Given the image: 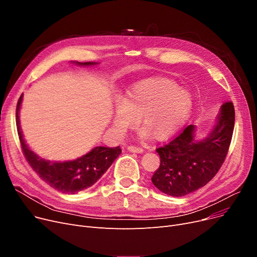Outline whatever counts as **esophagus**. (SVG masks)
Wrapping results in <instances>:
<instances>
[{"mask_svg": "<svg viewBox=\"0 0 257 257\" xmlns=\"http://www.w3.org/2000/svg\"><path fill=\"white\" fill-rule=\"evenodd\" d=\"M127 151L131 153H137V154H141L144 152L142 148H139V146H135V145L127 146Z\"/></svg>", "mask_w": 257, "mask_h": 257, "instance_id": "34e87169", "label": "esophagus"}]
</instances>
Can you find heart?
I'll return each instance as SVG.
<instances>
[{"instance_id": "1", "label": "heart", "mask_w": 257, "mask_h": 257, "mask_svg": "<svg viewBox=\"0 0 257 257\" xmlns=\"http://www.w3.org/2000/svg\"><path fill=\"white\" fill-rule=\"evenodd\" d=\"M193 106L191 95L168 79L155 78L131 87L118 103L113 116V127L118 136L136 124L137 117L144 125L139 136L154 135L165 139L175 134L189 118Z\"/></svg>"}]
</instances>
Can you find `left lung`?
Masks as SVG:
<instances>
[{
  "label": "left lung",
  "instance_id": "obj_1",
  "mask_svg": "<svg viewBox=\"0 0 257 257\" xmlns=\"http://www.w3.org/2000/svg\"><path fill=\"white\" fill-rule=\"evenodd\" d=\"M233 103L225 102L208 136L194 140V125H188L169 143L158 148L160 166L153 184L172 197L184 195L205 186L223 165L234 128Z\"/></svg>",
  "mask_w": 257,
  "mask_h": 257
}]
</instances>
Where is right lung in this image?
<instances>
[{"label":"right lung","instance_id":"obj_1","mask_svg":"<svg viewBox=\"0 0 257 257\" xmlns=\"http://www.w3.org/2000/svg\"><path fill=\"white\" fill-rule=\"evenodd\" d=\"M80 66H93L96 63H75ZM23 95H21L17 105V127L22 150L26 160L41 179L46 181L51 187L64 193H77L94 185L102 175L113 164L115 159L121 154L120 146L104 148L97 146L76 160L66 162H50L35 155L25 143L20 126V105Z\"/></svg>","mask_w":257,"mask_h":257}]
</instances>
